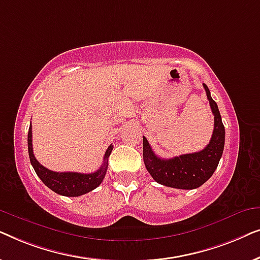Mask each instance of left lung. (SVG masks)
Here are the masks:
<instances>
[{"label":"left lung","instance_id":"left-lung-1","mask_svg":"<svg viewBox=\"0 0 260 260\" xmlns=\"http://www.w3.org/2000/svg\"><path fill=\"white\" fill-rule=\"evenodd\" d=\"M206 94L214 115V130L207 147L193 154H184L173 158H161L152 151L148 140L143 137V159L145 168L156 182L177 189H195L207 181L215 172L225 145V126L218 105L211 97L207 85Z\"/></svg>","mask_w":260,"mask_h":260}]
</instances>
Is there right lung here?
Masks as SVG:
<instances>
[{
	"label": "right lung",
	"instance_id": "add662e5",
	"mask_svg": "<svg viewBox=\"0 0 260 260\" xmlns=\"http://www.w3.org/2000/svg\"><path fill=\"white\" fill-rule=\"evenodd\" d=\"M113 145L111 144L105 151L104 163L97 172L91 174H81L74 172H52L44 166L40 165L33 154V144H31V125H29L28 131V154L31 166L37 173V175L40 177V180L47 186L49 189H52L54 193H58L63 197H80L93 190L104 180L106 170H108V161L109 156L111 154Z\"/></svg>",
	"mask_w": 260,
	"mask_h": 260
}]
</instances>
